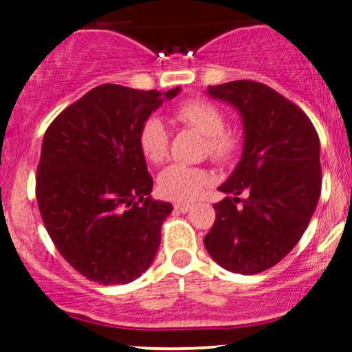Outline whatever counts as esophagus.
I'll list each match as a JSON object with an SVG mask.
<instances>
[{
	"mask_svg": "<svg viewBox=\"0 0 352 352\" xmlns=\"http://www.w3.org/2000/svg\"><path fill=\"white\" fill-rule=\"evenodd\" d=\"M175 212H179V213H187V212H190V208H192V205H188V204H175Z\"/></svg>",
	"mask_w": 352,
	"mask_h": 352,
	"instance_id": "34e87169",
	"label": "esophagus"
}]
</instances>
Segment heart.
Segmentation results:
<instances>
[{
  "label": "heart",
  "mask_w": 352,
  "mask_h": 352,
  "mask_svg": "<svg viewBox=\"0 0 352 352\" xmlns=\"http://www.w3.org/2000/svg\"><path fill=\"white\" fill-rule=\"evenodd\" d=\"M177 119L205 135V151L215 162H230L236 155L238 137L225 131V116L215 104L205 99H187L177 107ZM139 145L144 157L152 164L162 162L168 151L167 127L159 117H148L139 132ZM210 182L208 173L200 167L170 165L159 175L157 188L164 199L192 201L200 195Z\"/></svg>",
  "instance_id": "b5f03b06"
}]
</instances>
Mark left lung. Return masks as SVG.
<instances>
[{"label":"left lung","instance_id":"left-lung-1","mask_svg":"<svg viewBox=\"0 0 352 352\" xmlns=\"http://www.w3.org/2000/svg\"><path fill=\"white\" fill-rule=\"evenodd\" d=\"M243 125L240 162L218 190L215 223L204 243L232 273L256 274L286 256L308 228L321 193L319 137L308 116L272 87L254 80L208 86ZM238 195H245L236 208Z\"/></svg>","mask_w":352,"mask_h":352}]
</instances>
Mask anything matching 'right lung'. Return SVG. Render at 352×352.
I'll list each match as a JSON object with an SVG mask.
<instances>
[{
    "mask_svg": "<svg viewBox=\"0 0 352 352\" xmlns=\"http://www.w3.org/2000/svg\"><path fill=\"white\" fill-rule=\"evenodd\" d=\"M167 92L102 84L64 109L43 139L36 199L64 260L99 285H127L152 265L172 204L151 197L140 127Z\"/></svg>",
    "mask_w": 352,
    "mask_h": 352,
    "instance_id": "right-lung-1",
    "label": "right lung"
}]
</instances>
